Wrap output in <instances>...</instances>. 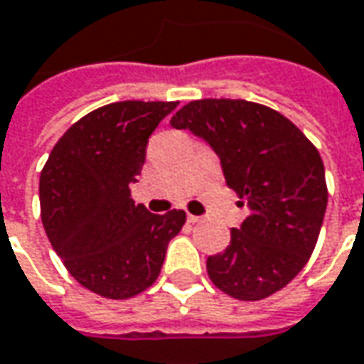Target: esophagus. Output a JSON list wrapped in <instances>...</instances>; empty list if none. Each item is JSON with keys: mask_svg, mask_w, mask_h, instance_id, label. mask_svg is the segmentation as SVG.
I'll return each instance as SVG.
<instances>
[{"mask_svg": "<svg viewBox=\"0 0 364 364\" xmlns=\"http://www.w3.org/2000/svg\"><path fill=\"white\" fill-rule=\"evenodd\" d=\"M187 219L191 221V223H201L203 217H197V215H187Z\"/></svg>", "mask_w": 364, "mask_h": 364, "instance_id": "1", "label": "esophagus"}]
</instances>
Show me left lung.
<instances>
[{
    "label": "left lung",
    "instance_id": "8db88e82",
    "mask_svg": "<svg viewBox=\"0 0 364 364\" xmlns=\"http://www.w3.org/2000/svg\"><path fill=\"white\" fill-rule=\"evenodd\" d=\"M171 125L211 145L227 187L251 211L223 253L207 259L209 279L239 301L281 291L306 265L327 209L317 147L285 115L245 99L191 101Z\"/></svg>",
    "mask_w": 364,
    "mask_h": 364
}]
</instances>
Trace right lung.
I'll return each mask as SVG.
<instances>
[{"label":"right lung","instance_id":"obj_1","mask_svg":"<svg viewBox=\"0 0 364 364\" xmlns=\"http://www.w3.org/2000/svg\"><path fill=\"white\" fill-rule=\"evenodd\" d=\"M177 101H119L73 123L39 177L41 221L71 277L105 299H129L161 273L187 215L149 213L131 199L147 141Z\"/></svg>","mask_w":364,"mask_h":364}]
</instances>
